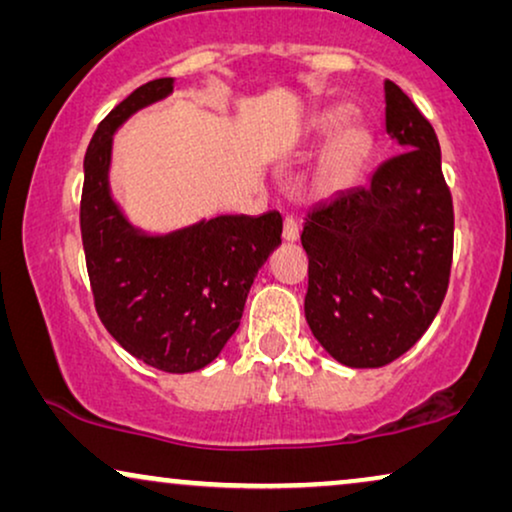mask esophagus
<instances>
[{
  "instance_id": "esophagus-1",
  "label": "esophagus",
  "mask_w": 512,
  "mask_h": 512,
  "mask_svg": "<svg viewBox=\"0 0 512 512\" xmlns=\"http://www.w3.org/2000/svg\"><path fill=\"white\" fill-rule=\"evenodd\" d=\"M298 235H300L298 223L293 221L291 216H286V219H284V228H282V237H284V242H296V240H298Z\"/></svg>"
}]
</instances>
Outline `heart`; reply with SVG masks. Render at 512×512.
Here are the masks:
<instances>
[{
  "mask_svg": "<svg viewBox=\"0 0 512 512\" xmlns=\"http://www.w3.org/2000/svg\"><path fill=\"white\" fill-rule=\"evenodd\" d=\"M345 121V109H328L314 118V137L324 139L334 135L321 149L317 163L310 172V179H307V186H310L314 198H333V195L347 191L359 177L363 165H366L370 153L368 132L361 128H343L341 131L339 128Z\"/></svg>",
  "mask_w": 512,
  "mask_h": 512,
  "instance_id": "obj_1",
  "label": "heart"
}]
</instances>
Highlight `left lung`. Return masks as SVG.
I'll return each instance as SVG.
<instances>
[{"instance_id":"left-lung-1","label":"left lung","mask_w":512,"mask_h":512,"mask_svg":"<svg viewBox=\"0 0 512 512\" xmlns=\"http://www.w3.org/2000/svg\"><path fill=\"white\" fill-rule=\"evenodd\" d=\"M394 156L312 207L300 242L310 258L307 326L335 361L380 368L408 352L440 310L452 263V198L431 123L384 83Z\"/></svg>"}]
</instances>
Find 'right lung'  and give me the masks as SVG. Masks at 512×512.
I'll return each mask as SVG.
<instances>
[{"label": "right lung", "instance_id": "add662e5", "mask_svg": "<svg viewBox=\"0 0 512 512\" xmlns=\"http://www.w3.org/2000/svg\"><path fill=\"white\" fill-rule=\"evenodd\" d=\"M174 79L139 86L97 125L83 158L81 237L102 324L125 352L163 373L212 363L242 319L258 270L282 244V216L219 214L144 230L111 193L118 128L163 102Z\"/></svg>", "mask_w": 512, "mask_h": 512}]
</instances>
